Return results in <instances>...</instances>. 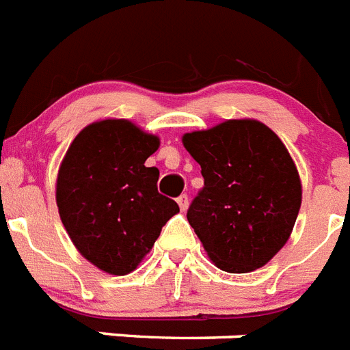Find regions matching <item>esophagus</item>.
<instances>
[{
	"label": "esophagus",
	"mask_w": 350,
	"mask_h": 350,
	"mask_svg": "<svg viewBox=\"0 0 350 350\" xmlns=\"http://www.w3.org/2000/svg\"><path fill=\"white\" fill-rule=\"evenodd\" d=\"M177 204H178V207H180V211H187V207H189V198H187V195L178 196Z\"/></svg>",
	"instance_id": "1"
}]
</instances>
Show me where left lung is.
<instances>
[{"label":"left lung","instance_id":"1","mask_svg":"<svg viewBox=\"0 0 350 350\" xmlns=\"http://www.w3.org/2000/svg\"><path fill=\"white\" fill-rule=\"evenodd\" d=\"M202 166L204 189L187 221L216 267L234 274L267 264L292 234L301 207L299 173L273 131L258 120H226L182 136Z\"/></svg>","mask_w":350,"mask_h":350}]
</instances>
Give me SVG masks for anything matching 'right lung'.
Returning <instances> with one entry per match:
<instances>
[{"mask_svg": "<svg viewBox=\"0 0 350 350\" xmlns=\"http://www.w3.org/2000/svg\"><path fill=\"white\" fill-rule=\"evenodd\" d=\"M159 138L124 118L86 125L59 164L56 205L68 237L104 273L124 276L152 250L177 202L157 191L145 161Z\"/></svg>", "mask_w": 350, "mask_h": 350, "instance_id": "obj_1", "label": "right lung"}]
</instances>
